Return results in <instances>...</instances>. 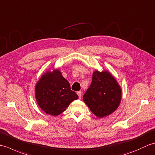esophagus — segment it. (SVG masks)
I'll return each instance as SVG.
<instances>
[{
    "label": "esophagus",
    "mask_w": 155,
    "mask_h": 155,
    "mask_svg": "<svg viewBox=\"0 0 155 155\" xmlns=\"http://www.w3.org/2000/svg\"><path fill=\"white\" fill-rule=\"evenodd\" d=\"M77 94H78V97H79V98H81V97H82V92L81 91H78Z\"/></svg>",
    "instance_id": "esophagus-1"
}]
</instances>
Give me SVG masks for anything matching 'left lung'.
I'll return each instance as SVG.
<instances>
[{
	"label": "left lung",
	"instance_id": "obj_1",
	"mask_svg": "<svg viewBox=\"0 0 155 155\" xmlns=\"http://www.w3.org/2000/svg\"><path fill=\"white\" fill-rule=\"evenodd\" d=\"M121 100V89L109 72L95 71L83 101L97 117L108 116L117 109Z\"/></svg>",
	"mask_w": 155,
	"mask_h": 155
}]
</instances>
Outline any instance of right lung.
Masks as SVG:
<instances>
[{"label": "right lung", "instance_id": "right-lung-1", "mask_svg": "<svg viewBox=\"0 0 155 155\" xmlns=\"http://www.w3.org/2000/svg\"><path fill=\"white\" fill-rule=\"evenodd\" d=\"M35 93L39 107L52 116L61 114L72 101L78 98L58 70L42 75L36 85Z\"/></svg>", "mask_w": 155, "mask_h": 155}]
</instances>
